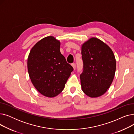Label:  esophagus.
Returning a JSON list of instances; mask_svg holds the SVG:
<instances>
[{
	"mask_svg": "<svg viewBox=\"0 0 134 134\" xmlns=\"http://www.w3.org/2000/svg\"><path fill=\"white\" fill-rule=\"evenodd\" d=\"M72 66L73 67V69H75V68H76V64H75V63H72Z\"/></svg>",
	"mask_w": 134,
	"mask_h": 134,
	"instance_id": "34e87169",
	"label": "esophagus"
}]
</instances>
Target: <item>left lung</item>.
I'll return each mask as SVG.
<instances>
[{
  "label": "left lung",
  "instance_id": "1",
  "mask_svg": "<svg viewBox=\"0 0 134 134\" xmlns=\"http://www.w3.org/2000/svg\"><path fill=\"white\" fill-rule=\"evenodd\" d=\"M81 55L82 90L90 97H100L107 92L114 78L116 63L114 53L104 42L92 37L82 45Z\"/></svg>",
  "mask_w": 134,
  "mask_h": 134
}]
</instances>
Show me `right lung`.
Masks as SVG:
<instances>
[{
    "mask_svg": "<svg viewBox=\"0 0 134 134\" xmlns=\"http://www.w3.org/2000/svg\"><path fill=\"white\" fill-rule=\"evenodd\" d=\"M60 48L59 40L48 36L37 42L28 56L27 70L31 82L47 97H54L62 92L73 71Z\"/></svg>",
    "mask_w": 134,
    "mask_h": 134,
    "instance_id": "add662e5",
    "label": "right lung"
}]
</instances>
